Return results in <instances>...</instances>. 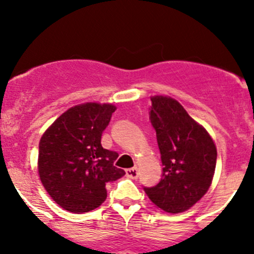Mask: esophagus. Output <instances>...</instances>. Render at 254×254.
Returning <instances> with one entry per match:
<instances>
[{
  "label": "esophagus",
  "mask_w": 254,
  "mask_h": 254,
  "mask_svg": "<svg viewBox=\"0 0 254 254\" xmlns=\"http://www.w3.org/2000/svg\"><path fill=\"white\" fill-rule=\"evenodd\" d=\"M127 176L129 177V178H131V179H136L137 177H139L137 168L134 167V168H129V170H127Z\"/></svg>",
  "instance_id": "34e87169"
}]
</instances>
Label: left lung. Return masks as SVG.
<instances>
[{
    "label": "left lung",
    "mask_w": 254,
    "mask_h": 254,
    "mask_svg": "<svg viewBox=\"0 0 254 254\" xmlns=\"http://www.w3.org/2000/svg\"><path fill=\"white\" fill-rule=\"evenodd\" d=\"M150 122L162 161V178L143 187L150 200L171 214L183 212L203 198L216 166V147L210 135L170 97L151 98Z\"/></svg>",
    "instance_id": "obj_1"
}]
</instances>
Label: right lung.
Returning <instances> with one entry per match:
<instances>
[{"label": "right lung", "mask_w": 254, "mask_h": 254, "mask_svg": "<svg viewBox=\"0 0 254 254\" xmlns=\"http://www.w3.org/2000/svg\"><path fill=\"white\" fill-rule=\"evenodd\" d=\"M115 109L112 104L76 106L60 115L40 139V181L67 211L81 214L98 207L107 199V183L125 175L114 166L119 155L101 143Z\"/></svg>", "instance_id": "obj_1"}]
</instances>
